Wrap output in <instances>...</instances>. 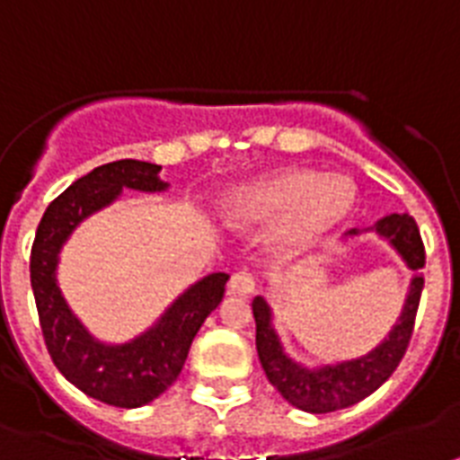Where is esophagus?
Masks as SVG:
<instances>
[{
    "instance_id": "obj_1",
    "label": "esophagus",
    "mask_w": 460,
    "mask_h": 460,
    "mask_svg": "<svg viewBox=\"0 0 460 460\" xmlns=\"http://www.w3.org/2000/svg\"><path fill=\"white\" fill-rule=\"evenodd\" d=\"M229 290L234 295H250L252 290H255V279L250 274H234L231 276V281H229Z\"/></svg>"
}]
</instances>
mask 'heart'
I'll return each instance as SVG.
<instances>
[{
    "instance_id": "obj_1",
    "label": "heart",
    "mask_w": 460,
    "mask_h": 460,
    "mask_svg": "<svg viewBox=\"0 0 460 460\" xmlns=\"http://www.w3.org/2000/svg\"><path fill=\"white\" fill-rule=\"evenodd\" d=\"M357 186L345 174L309 167H276L234 186L224 198V217L238 229L274 224L271 250L281 257L305 255L349 219Z\"/></svg>"
}]
</instances>
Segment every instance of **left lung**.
<instances>
[{
    "instance_id": "8db88e82",
    "label": "left lung",
    "mask_w": 460,
    "mask_h": 460,
    "mask_svg": "<svg viewBox=\"0 0 460 460\" xmlns=\"http://www.w3.org/2000/svg\"><path fill=\"white\" fill-rule=\"evenodd\" d=\"M364 234H373L380 241H385L397 252L399 260L413 271L404 305H402V312H399L394 326L368 352L352 357V359L328 361V364H302L286 352L281 335L274 326V309L267 302V297L257 295L252 300L260 364L267 373L269 383L281 392V397L288 404H293L300 411H340V409H347V406L357 404L368 394H373L394 373V368L404 357L409 340H411L418 302H420V293H423V276L418 274V269L425 264L420 231H418L413 217H409L404 212V215H387V217L378 219L376 226L366 229ZM364 234L352 229L349 241H359Z\"/></svg>"
}]
</instances>
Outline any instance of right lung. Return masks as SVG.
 <instances>
[{
	"instance_id": "1",
	"label": "right lung",
	"mask_w": 460,
	"mask_h": 460,
	"mask_svg": "<svg viewBox=\"0 0 460 460\" xmlns=\"http://www.w3.org/2000/svg\"><path fill=\"white\" fill-rule=\"evenodd\" d=\"M160 165L144 160H115L80 177L44 212L37 226L30 283L44 342L63 378L87 397L103 404L137 409L177 380L191 342L203 321L219 307L229 274L215 271L179 293L170 307L125 342H103L89 333L58 288V262L63 245L84 219L113 205L125 189L163 193L170 189L160 179Z\"/></svg>"
}]
</instances>
